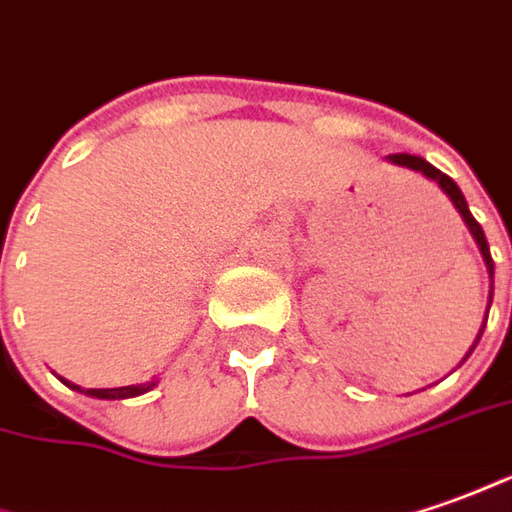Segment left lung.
<instances>
[{"instance_id":"1","label":"left lung","mask_w":512,"mask_h":512,"mask_svg":"<svg viewBox=\"0 0 512 512\" xmlns=\"http://www.w3.org/2000/svg\"><path fill=\"white\" fill-rule=\"evenodd\" d=\"M392 165H398V168H406V170H415V173H420V176H426L429 182H434L443 193H446V198L454 204V210L460 212V218L465 221V227H468V232H471V238L476 241V246H479V252H482V260H485V266H488V274H490V297H488V311H490V302H493V257H490V249H488V241H485V232H482V227L476 224V218L471 215V210H468V201H465V196H462V190L457 187V182L451 179V176H446L443 170H437L434 165H429L423 156H415V154H392L387 156ZM485 322H488V314H485ZM482 330H485V325L479 328V333H476L474 344H471V350L465 353V358L474 353V347L479 344V339H482ZM465 358H462L460 364H465ZM457 364V367H460Z\"/></svg>"}]
</instances>
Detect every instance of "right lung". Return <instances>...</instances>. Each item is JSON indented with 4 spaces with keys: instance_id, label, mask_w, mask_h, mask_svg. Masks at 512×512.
Returning <instances> with one entry per match:
<instances>
[{
    "instance_id": "right-lung-1",
    "label": "right lung",
    "mask_w": 512,
    "mask_h": 512,
    "mask_svg": "<svg viewBox=\"0 0 512 512\" xmlns=\"http://www.w3.org/2000/svg\"><path fill=\"white\" fill-rule=\"evenodd\" d=\"M61 378V375H58ZM66 387L75 389V392H83V395H89V398H100V401H125V398H137V395H145V392H151L156 387V381H148V384H131V387H117V389H83L78 384H72V381H66L61 378Z\"/></svg>"
}]
</instances>
